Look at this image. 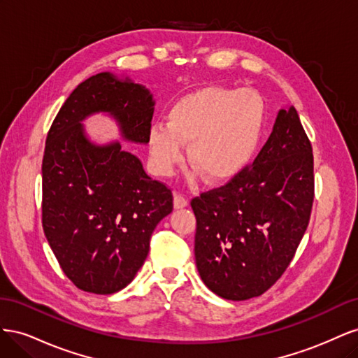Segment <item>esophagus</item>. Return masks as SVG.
Returning a JSON list of instances; mask_svg holds the SVG:
<instances>
[{"instance_id": "34e87169", "label": "esophagus", "mask_w": 358, "mask_h": 358, "mask_svg": "<svg viewBox=\"0 0 358 358\" xmlns=\"http://www.w3.org/2000/svg\"><path fill=\"white\" fill-rule=\"evenodd\" d=\"M188 206V199L183 194H175V209H183Z\"/></svg>"}]
</instances>
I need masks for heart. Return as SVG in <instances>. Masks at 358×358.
I'll return each mask as SVG.
<instances>
[{"label": "heart", "instance_id": "obj_1", "mask_svg": "<svg viewBox=\"0 0 358 358\" xmlns=\"http://www.w3.org/2000/svg\"><path fill=\"white\" fill-rule=\"evenodd\" d=\"M266 104L254 90L206 86L183 95L169 110V122L148 133L152 167L167 176L183 158L209 182L230 180L252 161L262 143Z\"/></svg>", "mask_w": 358, "mask_h": 358}]
</instances>
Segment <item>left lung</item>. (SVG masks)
<instances>
[{
  "label": "left lung",
  "instance_id": "obj_1",
  "mask_svg": "<svg viewBox=\"0 0 358 358\" xmlns=\"http://www.w3.org/2000/svg\"><path fill=\"white\" fill-rule=\"evenodd\" d=\"M312 201V146L297 110L288 106L252 166L191 201L194 254L204 285L227 300L262 296L294 257Z\"/></svg>",
  "mask_w": 358,
  "mask_h": 358
}]
</instances>
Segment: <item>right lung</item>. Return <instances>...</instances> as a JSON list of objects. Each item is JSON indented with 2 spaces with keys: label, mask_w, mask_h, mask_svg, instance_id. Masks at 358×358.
<instances>
[{
  "label": "right lung",
  "mask_w": 358,
  "mask_h": 358,
  "mask_svg": "<svg viewBox=\"0 0 358 358\" xmlns=\"http://www.w3.org/2000/svg\"><path fill=\"white\" fill-rule=\"evenodd\" d=\"M154 106L143 85L103 71L78 85L49 129L43 230L64 273L86 292L113 294L131 282L173 196L119 140L94 142L83 121L106 115L124 142L146 145Z\"/></svg>",
  "instance_id": "right-lung-1"
}]
</instances>
